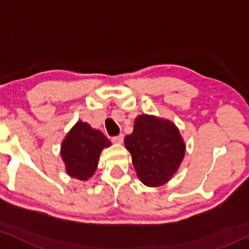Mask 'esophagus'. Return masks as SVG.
Wrapping results in <instances>:
<instances>
[{"instance_id": "34e87169", "label": "esophagus", "mask_w": 249, "mask_h": 249, "mask_svg": "<svg viewBox=\"0 0 249 249\" xmlns=\"http://www.w3.org/2000/svg\"><path fill=\"white\" fill-rule=\"evenodd\" d=\"M124 142V137H123V134H119V136H116L112 138V142L113 143H117V145H121Z\"/></svg>"}]
</instances>
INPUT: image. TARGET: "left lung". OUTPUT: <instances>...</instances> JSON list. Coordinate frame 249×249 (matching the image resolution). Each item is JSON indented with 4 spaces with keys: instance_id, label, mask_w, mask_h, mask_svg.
I'll return each mask as SVG.
<instances>
[{
    "instance_id": "1",
    "label": "left lung",
    "mask_w": 249,
    "mask_h": 249,
    "mask_svg": "<svg viewBox=\"0 0 249 249\" xmlns=\"http://www.w3.org/2000/svg\"><path fill=\"white\" fill-rule=\"evenodd\" d=\"M125 147L140 181L160 187L178 173L185 154V142L178 127L168 119L139 115L133 132L125 137Z\"/></svg>"
}]
</instances>
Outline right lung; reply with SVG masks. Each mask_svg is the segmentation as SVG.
<instances>
[{"label":"right lung","instance_id":"add662e5","mask_svg":"<svg viewBox=\"0 0 249 249\" xmlns=\"http://www.w3.org/2000/svg\"><path fill=\"white\" fill-rule=\"evenodd\" d=\"M110 146L111 142L100 130L79 121L61 142L60 154L66 173L73 178L88 181L96 172L102 149Z\"/></svg>","mask_w":249,"mask_h":249}]
</instances>
